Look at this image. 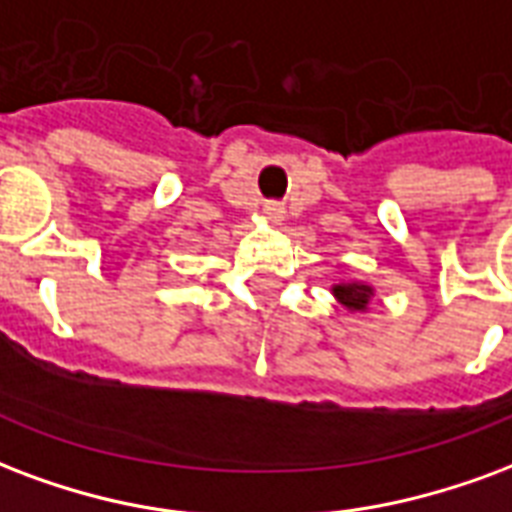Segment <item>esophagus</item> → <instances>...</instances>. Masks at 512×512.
<instances>
[{
  "instance_id": "1",
  "label": "esophagus",
  "mask_w": 512,
  "mask_h": 512,
  "mask_svg": "<svg viewBox=\"0 0 512 512\" xmlns=\"http://www.w3.org/2000/svg\"><path fill=\"white\" fill-rule=\"evenodd\" d=\"M263 217H266L268 222L279 225V222L285 219V206H282V203H274V200H268L266 206H263Z\"/></svg>"
}]
</instances>
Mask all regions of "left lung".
I'll return each instance as SVG.
<instances>
[{"instance_id":"8db88e82","label":"left lung","mask_w":512,"mask_h":512,"mask_svg":"<svg viewBox=\"0 0 512 512\" xmlns=\"http://www.w3.org/2000/svg\"><path fill=\"white\" fill-rule=\"evenodd\" d=\"M331 293L350 314H366L374 298V285L361 279H342L331 287Z\"/></svg>"}]
</instances>
